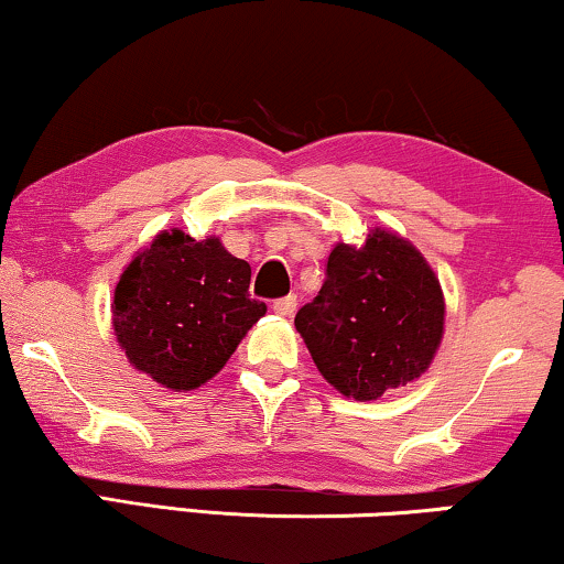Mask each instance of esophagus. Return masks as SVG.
<instances>
[{"instance_id":"esophagus-1","label":"esophagus","mask_w":564,"mask_h":564,"mask_svg":"<svg viewBox=\"0 0 564 564\" xmlns=\"http://www.w3.org/2000/svg\"><path fill=\"white\" fill-rule=\"evenodd\" d=\"M272 307H274L276 315H284V318H290V315L297 311V295H288V297L274 300Z\"/></svg>"}]
</instances>
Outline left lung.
Returning a JSON list of instances; mask_svg holds the SVG:
<instances>
[{
    "mask_svg": "<svg viewBox=\"0 0 564 564\" xmlns=\"http://www.w3.org/2000/svg\"><path fill=\"white\" fill-rule=\"evenodd\" d=\"M318 372L338 392L377 400L426 372L444 334V297L426 259L405 238L372 230L338 243L313 303L295 315Z\"/></svg>",
    "mask_w": 564,
    "mask_h": 564,
    "instance_id": "left-lung-1",
    "label": "left lung"
}]
</instances>
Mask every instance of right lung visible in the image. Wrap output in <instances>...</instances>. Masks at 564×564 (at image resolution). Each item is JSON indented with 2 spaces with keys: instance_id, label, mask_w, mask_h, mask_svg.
I'll return each instance as SVG.
<instances>
[{
  "instance_id": "1",
  "label": "right lung",
  "mask_w": 564,
  "mask_h": 564,
  "mask_svg": "<svg viewBox=\"0 0 564 564\" xmlns=\"http://www.w3.org/2000/svg\"><path fill=\"white\" fill-rule=\"evenodd\" d=\"M249 282L251 267L220 238L159 234L115 288L112 326L130 365L164 388H199L267 313Z\"/></svg>"
}]
</instances>
